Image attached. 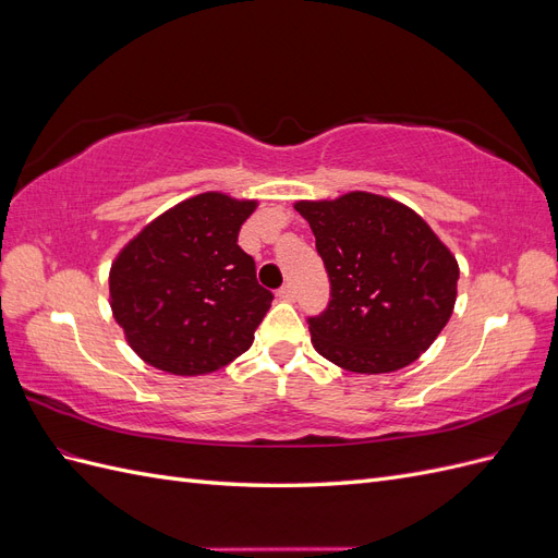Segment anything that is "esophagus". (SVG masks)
Returning a JSON list of instances; mask_svg holds the SVG:
<instances>
[{
    "label": "esophagus",
    "mask_w": 558,
    "mask_h": 558,
    "mask_svg": "<svg viewBox=\"0 0 558 558\" xmlns=\"http://www.w3.org/2000/svg\"><path fill=\"white\" fill-rule=\"evenodd\" d=\"M277 295H279V300H286V302H291V300H295V289L291 283H283L281 289L277 291Z\"/></svg>",
    "instance_id": "esophagus-1"
}]
</instances>
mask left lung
I'll return each mask as SVG.
<instances>
[{
  "label": "left lung",
  "instance_id": "1",
  "mask_svg": "<svg viewBox=\"0 0 558 558\" xmlns=\"http://www.w3.org/2000/svg\"><path fill=\"white\" fill-rule=\"evenodd\" d=\"M330 279L328 307L310 316L312 344L349 373L414 363L453 312L459 263L410 207L373 193L298 202Z\"/></svg>",
  "mask_w": 558,
  "mask_h": 558
}]
</instances>
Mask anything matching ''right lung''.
Returning <instances> with one entry per match:
<instances>
[{
  "label": "right lung",
  "instance_id": "1",
  "mask_svg": "<svg viewBox=\"0 0 558 558\" xmlns=\"http://www.w3.org/2000/svg\"><path fill=\"white\" fill-rule=\"evenodd\" d=\"M256 202L202 193L158 216L111 265V310L130 347L172 375H207L244 353L272 305L238 244Z\"/></svg>",
  "mask_w": 558,
  "mask_h": 558
}]
</instances>
